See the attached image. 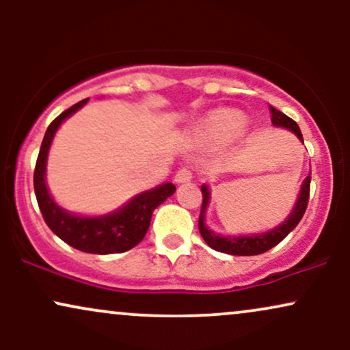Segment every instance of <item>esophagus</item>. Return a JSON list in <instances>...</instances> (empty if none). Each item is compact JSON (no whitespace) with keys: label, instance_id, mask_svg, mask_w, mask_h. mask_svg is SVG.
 <instances>
[{"label":"esophagus","instance_id":"34e87169","mask_svg":"<svg viewBox=\"0 0 350 350\" xmlns=\"http://www.w3.org/2000/svg\"><path fill=\"white\" fill-rule=\"evenodd\" d=\"M191 179H192V174H191V171L187 170V167H183V170H179L174 176L176 184H186Z\"/></svg>","mask_w":350,"mask_h":350}]
</instances>
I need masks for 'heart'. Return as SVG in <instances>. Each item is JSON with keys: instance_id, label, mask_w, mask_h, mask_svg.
<instances>
[{"instance_id": "obj_1", "label": "heart", "mask_w": 350, "mask_h": 350, "mask_svg": "<svg viewBox=\"0 0 350 350\" xmlns=\"http://www.w3.org/2000/svg\"><path fill=\"white\" fill-rule=\"evenodd\" d=\"M247 118L237 110H217L200 124L198 136L200 139L215 144L235 142L247 130Z\"/></svg>"}]
</instances>
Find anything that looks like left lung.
<instances>
[{
    "label": "left lung",
    "mask_w": 350,
    "mask_h": 350,
    "mask_svg": "<svg viewBox=\"0 0 350 350\" xmlns=\"http://www.w3.org/2000/svg\"><path fill=\"white\" fill-rule=\"evenodd\" d=\"M271 113V123L275 126L286 128L299 138V142L303 143V135L298 123L295 120H291L290 116L281 113L280 110L270 107ZM309 184H311V174L306 176V179L303 180L299 189V196L296 199L295 207L290 212V215L286 217L284 222H281L280 226L275 228H270L268 232L263 234H252V235H219L215 232H212L211 228L206 226V212L211 202V191L206 184H202L200 191H202V207H200V215H199V232L202 235V239L206 240V243L211 248H214L217 252L228 253V255H237V256H250V255H260V253L268 252L270 248L278 245L281 240L284 239L290 232L299 224V220L303 219L304 212H306L308 200H309Z\"/></svg>",
    "instance_id": "obj_1"
}]
</instances>
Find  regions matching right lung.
Returning <instances> with one entry per match:
<instances>
[{
    "instance_id": "add662e5",
    "label": "right lung",
    "mask_w": 350,
    "mask_h": 350,
    "mask_svg": "<svg viewBox=\"0 0 350 350\" xmlns=\"http://www.w3.org/2000/svg\"><path fill=\"white\" fill-rule=\"evenodd\" d=\"M87 102L88 98L67 108L47 128L34 170L36 199L51 230L70 247L85 253H97V255L122 253L142 242L150 228L152 211L174 194L176 186L172 183H164L150 191L139 192L124 206L105 215H79L60 207L52 199L46 184L47 156H49L52 139L60 124Z\"/></svg>"
}]
</instances>
